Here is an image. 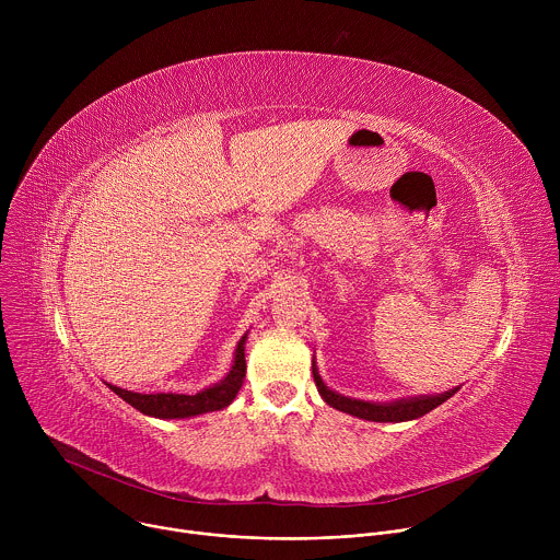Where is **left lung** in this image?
Here are the masks:
<instances>
[{
    "instance_id": "left-lung-1",
    "label": "left lung",
    "mask_w": 560,
    "mask_h": 560,
    "mask_svg": "<svg viewBox=\"0 0 560 560\" xmlns=\"http://www.w3.org/2000/svg\"><path fill=\"white\" fill-rule=\"evenodd\" d=\"M312 374H314V383L318 394H322L324 401L346 415H352L357 419H365V421H374V423H401V421H412L419 419L428 412H432L434 408H439L441 404H445L447 398L454 392H443V394H434V396H415V398H401V401L394 404H368V401H359V398H348L343 394L332 392L324 378L318 376L316 365L312 363Z\"/></svg>"
}]
</instances>
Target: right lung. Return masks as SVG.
<instances>
[{
	"instance_id": "right-lung-1",
	"label": "right lung",
	"mask_w": 560,
	"mask_h": 560,
	"mask_svg": "<svg viewBox=\"0 0 560 560\" xmlns=\"http://www.w3.org/2000/svg\"><path fill=\"white\" fill-rule=\"evenodd\" d=\"M246 337H242V341L236 343L234 350V363L230 368V372L225 374V378H221L219 383L197 392V394H173V392H156V394H139V392H130V389H121L117 385L106 383L117 396H121L126 404H130L135 410H139L141 415L148 417H156V419H190L197 415H206V412H214L221 408H228L236 392L242 389L244 385V376H246Z\"/></svg>"
}]
</instances>
